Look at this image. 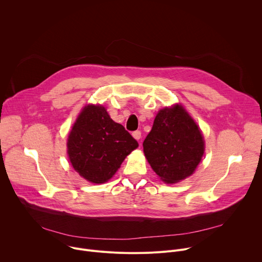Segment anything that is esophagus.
Returning a JSON list of instances; mask_svg holds the SVG:
<instances>
[{"label":"esophagus","instance_id":"esophagus-1","mask_svg":"<svg viewBox=\"0 0 262 262\" xmlns=\"http://www.w3.org/2000/svg\"><path fill=\"white\" fill-rule=\"evenodd\" d=\"M133 137L136 139V140H140L141 139V132L140 130H135L134 133H133Z\"/></svg>","mask_w":262,"mask_h":262}]
</instances>
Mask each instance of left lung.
I'll list each match as a JSON object with an SVG mask.
<instances>
[{
    "label": "left lung",
    "instance_id": "left-lung-1",
    "mask_svg": "<svg viewBox=\"0 0 262 262\" xmlns=\"http://www.w3.org/2000/svg\"><path fill=\"white\" fill-rule=\"evenodd\" d=\"M143 148L161 179L175 183L193 174L204 154V140L195 121L176 104L159 112Z\"/></svg>",
    "mask_w": 262,
    "mask_h": 262
}]
</instances>
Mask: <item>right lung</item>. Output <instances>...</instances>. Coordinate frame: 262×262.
<instances>
[{"label":"right lung","mask_w":262,"mask_h":262,"mask_svg":"<svg viewBox=\"0 0 262 262\" xmlns=\"http://www.w3.org/2000/svg\"><path fill=\"white\" fill-rule=\"evenodd\" d=\"M139 146L123 125L111 119L101 105H87L67 142L72 167L93 183L113 177L124 159Z\"/></svg>","instance_id":"add662e5"}]
</instances>
